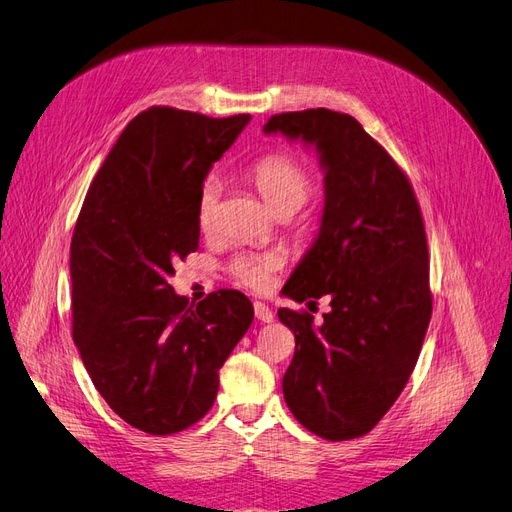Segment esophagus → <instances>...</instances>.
<instances>
[{"label":"esophagus","mask_w":512,"mask_h":512,"mask_svg":"<svg viewBox=\"0 0 512 512\" xmlns=\"http://www.w3.org/2000/svg\"><path fill=\"white\" fill-rule=\"evenodd\" d=\"M254 314L260 322H273V318H275V314L271 312V307L265 305V303H260V301L254 303Z\"/></svg>","instance_id":"esophagus-1"}]
</instances>
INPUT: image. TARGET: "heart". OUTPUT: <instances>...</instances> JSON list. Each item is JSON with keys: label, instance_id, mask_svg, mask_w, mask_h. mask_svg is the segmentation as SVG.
<instances>
[{"label": "heart", "instance_id": "heart-1", "mask_svg": "<svg viewBox=\"0 0 512 512\" xmlns=\"http://www.w3.org/2000/svg\"><path fill=\"white\" fill-rule=\"evenodd\" d=\"M250 177L256 183L258 192L265 198V203L277 211H297L309 196L312 179L307 170L288 156L260 158L252 164ZM220 196V179H205L198 196V222L203 228H209L213 222L215 205ZM284 265L280 254H243L232 262V275L252 290H267L273 282V273Z\"/></svg>", "mask_w": 512, "mask_h": 512}]
</instances>
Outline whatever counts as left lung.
Masks as SVG:
<instances>
[{
    "label": "left lung",
    "instance_id": "8db88e82",
    "mask_svg": "<svg viewBox=\"0 0 512 512\" xmlns=\"http://www.w3.org/2000/svg\"><path fill=\"white\" fill-rule=\"evenodd\" d=\"M265 134L312 147L324 175L314 243L282 290L303 303L329 297L331 312L282 307L294 333L284 399L316 436H365L412 374L431 318L425 226L412 185L359 121L329 108L273 115Z\"/></svg>",
    "mask_w": 512,
    "mask_h": 512
}]
</instances>
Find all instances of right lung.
Wrapping results in <instances>:
<instances>
[{"label":"right lung","instance_id":"1","mask_svg":"<svg viewBox=\"0 0 512 512\" xmlns=\"http://www.w3.org/2000/svg\"><path fill=\"white\" fill-rule=\"evenodd\" d=\"M250 115L211 119L168 106L136 115L85 196L70 245L72 337L111 410L166 436L213 406L220 369L250 329L237 290L188 303L168 284L198 247V196Z\"/></svg>","mask_w":512,"mask_h":512}]
</instances>
